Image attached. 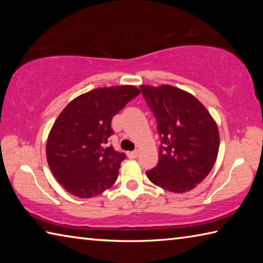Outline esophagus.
Listing matches in <instances>:
<instances>
[{
  "instance_id": "34e87169",
  "label": "esophagus",
  "mask_w": 263,
  "mask_h": 263,
  "mask_svg": "<svg viewBox=\"0 0 263 263\" xmlns=\"http://www.w3.org/2000/svg\"><path fill=\"white\" fill-rule=\"evenodd\" d=\"M139 152L138 151H132V152H127V158L128 159H136L138 157Z\"/></svg>"
}]
</instances>
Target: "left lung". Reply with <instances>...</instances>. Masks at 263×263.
Instances as JSON below:
<instances>
[{
    "mask_svg": "<svg viewBox=\"0 0 263 263\" xmlns=\"http://www.w3.org/2000/svg\"><path fill=\"white\" fill-rule=\"evenodd\" d=\"M155 119L161 145L159 162L146 172L152 183L172 193H185L211 172L219 151V131L211 115L194 95L162 84H141Z\"/></svg>",
    "mask_w": 263,
    "mask_h": 263,
    "instance_id": "left-lung-1",
    "label": "left lung"
}]
</instances>
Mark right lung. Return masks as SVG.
Wrapping results in <instances>:
<instances>
[{"label":"right lung","mask_w":263,"mask_h":263,"mask_svg":"<svg viewBox=\"0 0 263 263\" xmlns=\"http://www.w3.org/2000/svg\"><path fill=\"white\" fill-rule=\"evenodd\" d=\"M140 94L135 86L97 88L70 101L47 138L46 158L53 175L80 198L100 195L118 177L125 154L108 146L111 119Z\"/></svg>","instance_id":"right-lung-1"}]
</instances>
